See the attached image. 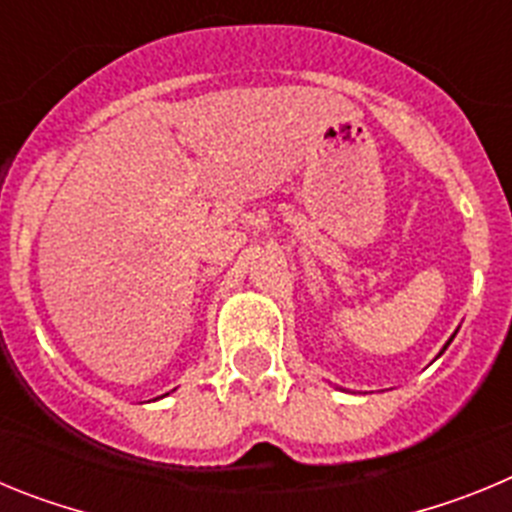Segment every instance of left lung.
<instances>
[{
  "mask_svg": "<svg viewBox=\"0 0 512 512\" xmlns=\"http://www.w3.org/2000/svg\"><path fill=\"white\" fill-rule=\"evenodd\" d=\"M451 341H454V336H451V338H449V343H451ZM449 343H446V346H449ZM446 346H443V348H446Z\"/></svg>",
  "mask_w": 512,
  "mask_h": 512,
  "instance_id": "1",
  "label": "left lung"
}]
</instances>
